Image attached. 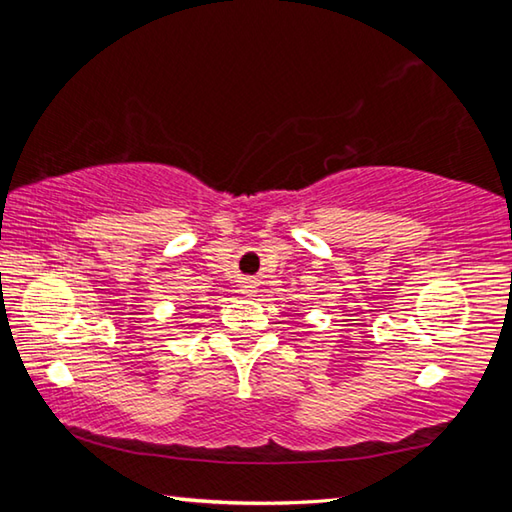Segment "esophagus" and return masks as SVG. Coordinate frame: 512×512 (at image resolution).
Wrapping results in <instances>:
<instances>
[{
    "label": "esophagus",
    "mask_w": 512,
    "mask_h": 512,
    "mask_svg": "<svg viewBox=\"0 0 512 512\" xmlns=\"http://www.w3.org/2000/svg\"><path fill=\"white\" fill-rule=\"evenodd\" d=\"M239 289H241V293H253L255 291V280L244 277V280H241V284H239Z\"/></svg>",
    "instance_id": "1"
}]
</instances>
